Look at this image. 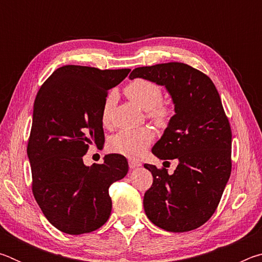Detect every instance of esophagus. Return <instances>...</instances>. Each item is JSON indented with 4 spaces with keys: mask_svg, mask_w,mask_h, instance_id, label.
<instances>
[{
    "mask_svg": "<svg viewBox=\"0 0 262 262\" xmlns=\"http://www.w3.org/2000/svg\"><path fill=\"white\" fill-rule=\"evenodd\" d=\"M129 167L130 168H136V167H139V166H141V163L140 162H137V161H134V159H129Z\"/></svg>",
    "mask_w": 262,
    "mask_h": 262,
    "instance_id": "obj_1",
    "label": "esophagus"
}]
</instances>
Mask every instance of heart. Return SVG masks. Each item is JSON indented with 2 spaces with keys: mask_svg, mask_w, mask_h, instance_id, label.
Returning a JSON list of instances; mask_svg holds the SVG:
<instances>
[{
  "mask_svg": "<svg viewBox=\"0 0 262 262\" xmlns=\"http://www.w3.org/2000/svg\"><path fill=\"white\" fill-rule=\"evenodd\" d=\"M125 94L133 103L143 111H148L150 118L159 125L165 122L167 118V110L159 105L163 99L161 88L147 79H135L125 88ZM114 101V95L111 94L105 101L103 108V122L107 123L110 113ZM155 139L154 132L148 127L137 129L120 130L110 140V148L113 151L125 155L128 157H140L145 148Z\"/></svg>",
  "mask_w": 262,
  "mask_h": 262,
  "instance_id": "b5f03b06",
  "label": "heart"
}]
</instances>
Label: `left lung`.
Here are the masks:
<instances>
[{
	"mask_svg": "<svg viewBox=\"0 0 262 262\" xmlns=\"http://www.w3.org/2000/svg\"><path fill=\"white\" fill-rule=\"evenodd\" d=\"M130 79L143 78L166 89L174 115L152 154L177 159L172 174L144 164L154 177L144 194L148 219L171 232L194 230L214 214L231 174V128L211 79L180 62L135 68Z\"/></svg>",
	"mask_w": 262,
	"mask_h": 262,
	"instance_id": "left-lung-1",
	"label": "left lung"
}]
</instances>
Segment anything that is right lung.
I'll return each instance as SVG.
<instances>
[{
  "instance_id": "obj_1",
  "label": "right lung",
  "mask_w": 262,
  "mask_h": 262,
  "mask_svg": "<svg viewBox=\"0 0 262 262\" xmlns=\"http://www.w3.org/2000/svg\"><path fill=\"white\" fill-rule=\"evenodd\" d=\"M130 69L63 66L42 84L33 105L28 157L35 201L52 225L68 234L88 233L112 210L108 188L128 172L125 156L108 154L86 166L89 145L105 140L103 108L110 89Z\"/></svg>"
}]
</instances>
